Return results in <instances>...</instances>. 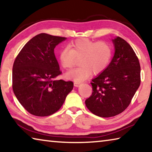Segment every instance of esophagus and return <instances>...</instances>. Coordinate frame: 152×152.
I'll use <instances>...</instances> for the list:
<instances>
[{
    "label": "esophagus",
    "instance_id": "1",
    "mask_svg": "<svg viewBox=\"0 0 152 152\" xmlns=\"http://www.w3.org/2000/svg\"><path fill=\"white\" fill-rule=\"evenodd\" d=\"M74 86H76V87H78V86H79L80 85V84H81L82 83H81L80 82H78V81H74Z\"/></svg>",
    "mask_w": 152,
    "mask_h": 152
}]
</instances>
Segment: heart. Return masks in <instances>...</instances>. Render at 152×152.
<instances>
[{
  "label": "heart",
  "instance_id": "heart-1",
  "mask_svg": "<svg viewBox=\"0 0 152 152\" xmlns=\"http://www.w3.org/2000/svg\"><path fill=\"white\" fill-rule=\"evenodd\" d=\"M113 48L106 42H93L88 39L76 40L59 53V61L66 70H70L80 60L79 68L66 74L68 78L80 82L92 72L98 74L103 72L110 62Z\"/></svg>",
  "mask_w": 152,
  "mask_h": 152
}]
</instances>
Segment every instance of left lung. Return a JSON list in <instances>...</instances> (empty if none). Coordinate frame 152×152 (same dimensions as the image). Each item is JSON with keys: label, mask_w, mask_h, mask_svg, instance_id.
I'll use <instances>...</instances> for the list:
<instances>
[{"label": "left lung", "mask_w": 152, "mask_h": 152, "mask_svg": "<svg viewBox=\"0 0 152 152\" xmlns=\"http://www.w3.org/2000/svg\"><path fill=\"white\" fill-rule=\"evenodd\" d=\"M115 55L107 68L92 80L88 109L101 117H114L127 109L140 85L141 69L131 45L120 37L113 39Z\"/></svg>", "instance_id": "obj_1"}]
</instances>
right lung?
<instances>
[{"label": "right lung", "instance_id": "add662e5", "mask_svg": "<svg viewBox=\"0 0 152 152\" xmlns=\"http://www.w3.org/2000/svg\"><path fill=\"white\" fill-rule=\"evenodd\" d=\"M66 39L40 33L30 39L15 58L12 90L30 114L46 117L60 109L73 89L72 81L56 80L61 74L54 48Z\"/></svg>", "mask_w": 152, "mask_h": 152}]
</instances>
